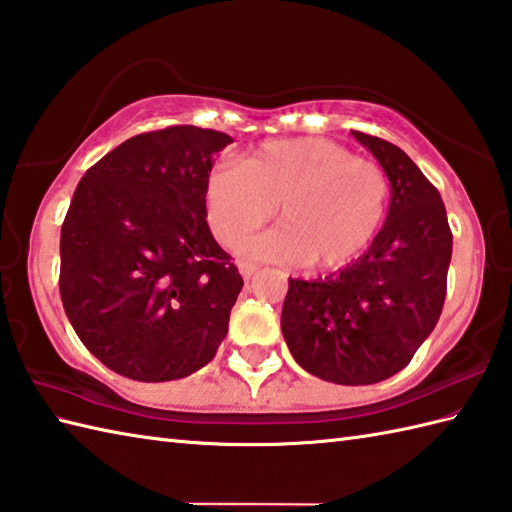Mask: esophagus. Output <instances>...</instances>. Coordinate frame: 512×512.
<instances>
[{
    "instance_id": "obj_1",
    "label": "esophagus",
    "mask_w": 512,
    "mask_h": 512,
    "mask_svg": "<svg viewBox=\"0 0 512 512\" xmlns=\"http://www.w3.org/2000/svg\"><path fill=\"white\" fill-rule=\"evenodd\" d=\"M239 273H242V277H244L246 281H250V279H253V277L259 273V266L248 264V262H239Z\"/></svg>"
}]
</instances>
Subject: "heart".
I'll return each instance as SVG.
<instances>
[{"label": "heart", "mask_w": 512, "mask_h": 512, "mask_svg": "<svg viewBox=\"0 0 512 512\" xmlns=\"http://www.w3.org/2000/svg\"><path fill=\"white\" fill-rule=\"evenodd\" d=\"M389 184L383 169L325 138L268 140L242 167L206 178V220L226 248L244 244L275 213V231L248 255L270 262L341 268L372 244L383 224Z\"/></svg>", "instance_id": "obj_1"}]
</instances>
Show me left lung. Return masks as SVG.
<instances>
[{
	"instance_id": "1",
	"label": "left lung",
	"mask_w": 512,
	"mask_h": 512,
	"mask_svg": "<svg viewBox=\"0 0 512 512\" xmlns=\"http://www.w3.org/2000/svg\"><path fill=\"white\" fill-rule=\"evenodd\" d=\"M391 184L387 220L356 262L288 279L281 332L295 361L328 383L374 385L407 367L447 297L453 235L438 189L405 151L352 132Z\"/></svg>"
}]
</instances>
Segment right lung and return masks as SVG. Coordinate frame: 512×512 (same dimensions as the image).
<instances>
[{"mask_svg":"<svg viewBox=\"0 0 512 512\" xmlns=\"http://www.w3.org/2000/svg\"><path fill=\"white\" fill-rule=\"evenodd\" d=\"M233 138L173 125L85 171L61 226L59 290L83 345L143 383L211 361L244 279L206 224V178Z\"/></svg>","mask_w":512,"mask_h":512,"instance_id":"right-lung-1","label":"right lung"}]
</instances>
